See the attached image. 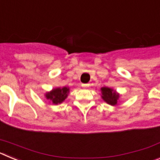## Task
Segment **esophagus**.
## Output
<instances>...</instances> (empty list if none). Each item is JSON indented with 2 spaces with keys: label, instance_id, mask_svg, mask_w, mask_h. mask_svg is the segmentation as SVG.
I'll return each instance as SVG.
<instances>
[{
  "label": "esophagus",
  "instance_id": "1",
  "mask_svg": "<svg viewBox=\"0 0 160 160\" xmlns=\"http://www.w3.org/2000/svg\"><path fill=\"white\" fill-rule=\"evenodd\" d=\"M89 86H90V84H88V83H87V84H84V83H83V84H82V87L83 88H86V87H88Z\"/></svg>",
  "mask_w": 160,
  "mask_h": 160
}]
</instances>
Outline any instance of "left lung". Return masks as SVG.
<instances>
[{
	"label": "left lung",
	"instance_id": "left-lung-1",
	"mask_svg": "<svg viewBox=\"0 0 160 160\" xmlns=\"http://www.w3.org/2000/svg\"><path fill=\"white\" fill-rule=\"evenodd\" d=\"M101 90L102 94V98L104 101L107 102L108 104L111 106L116 105L119 95L115 91H114L112 89L108 88V87H102Z\"/></svg>",
	"mask_w": 160,
	"mask_h": 160
}]
</instances>
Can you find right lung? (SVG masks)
<instances>
[{
    "mask_svg": "<svg viewBox=\"0 0 160 160\" xmlns=\"http://www.w3.org/2000/svg\"><path fill=\"white\" fill-rule=\"evenodd\" d=\"M68 93H69V88L67 87L57 88L52 90L51 92L47 93L46 97L47 99L51 100L53 104H58L62 102L66 99L68 96Z\"/></svg>",
    "mask_w": 160,
    "mask_h": 160,
    "instance_id": "1",
    "label": "right lung"
}]
</instances>
